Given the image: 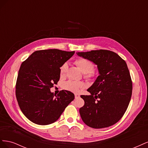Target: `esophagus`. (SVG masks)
I'll return each instance as SVG.
<instances>
[{"instance_id": "esophagus-1", "label": "esophagus", "mask_w": 148, "mask_h": 148, "mask_svg": "<svg viewBox=\"0 0 148 148\" xmlns=\"http://www.w3.org/2000/svg\"><path fill=\"white\" fill-rule=\"evenodd\" d=\"M75 99H77V98L79 97V95H78V94H75Z\"/></svg>"}]
</instances>
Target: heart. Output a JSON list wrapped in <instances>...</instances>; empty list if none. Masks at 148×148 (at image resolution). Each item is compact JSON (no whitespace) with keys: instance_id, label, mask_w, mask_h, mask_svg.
Returning <instances> with one entry per match:
<instances>
[{"instance_id":"b5f03b06","label":"heart","mask_w":148,"mask_h":148,"mask_svg":"<svg viewBox=\"0 0 148 148\" xmlns=\"http://www.w3.org/2000/svg\"><path fill=\"white\" fill-rule=\"evenodd\" d=\"M75 64L77 65L82 72L86 75V77L90 78L92 77V71L94 69V65L89 60L85 59H78L75 61ZM67 69V64H64L60 68V75H63L65 73ZM64 88L66 90L78 92L80 89L84 87V84L82 82L69 81L64 84Z\"/></svg>"}]
</instances>
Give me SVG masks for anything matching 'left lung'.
Masks as SVG:
<instances>
[{
    "mask_svg": "<svg viewBox=\"0 0 148 148\" xmlns=\"http://www.w3.org/2000/svg\"><path fill=\"white\" fill-rule=\"evenodd\" d=\"M77 54L97 65L99 76L82 95L84 105L79 109L83 122L93 128L114 125L127 110L132 94V82L127 65L117 53L96 50Z\"/></svg>",
    "mask_w": 148,
    "mask_h": 148,
    "instance_id": "left-lung-1",
    "label": "left lung"
}]
</instances>
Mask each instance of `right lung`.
Wrapping results in <instances>:
<instances>
[{
  "instance_id": "1",
  "label": "right lung",
  "mask_w": 148,
  "mask_h": 148,
  "mask_svg": "<svg viewBox=\"0 0 148 148\" xmlns=\"http://www.w3.org/2000/svg\"><path fill=\"white\" fill-rule=\"evenodd\" d=\"M74 51L47 49L34 52L21 64L16 83V97L22 112L40 125L55 122L74 98V94L51 91L60 79V68Z\"/></svg>"
}]
</instances>
